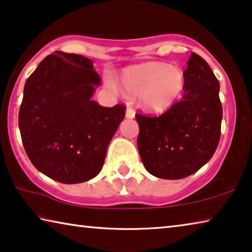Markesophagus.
Returning <instances> with one entry per match:
<instances>
[{
  "label": "esophagus",
  "mask_w": 252,
  "mask_h": 252,
  "mask_svg": "<svg viewBox=\"0 0 252 252\" xmlns=\"http://www.w3.org/2000/svg\"><path fill=\"white\" fill-rule=\"evenodd\" d=\"M135 116V112L134 110L132 108H126V117L127 119H133Z\"/></svg>",
  "instance_id": "esophagus-1"
}]
</instances>
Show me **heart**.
Listing matches in <instances>:
<instances>
[{"instance_id":"heart-1","label":"heart","mask_w":252,"mask_h":252,"mask_svg":"<svg viewBox=\"0 0 252 252\" xmlns=\"http://www.w3.org/2000/svg\"><path fill=\"white\" fill-rule=\"evenodd\" d=\"M105 84L112 91L117 85L111 78ZM120 84L127 96H138V103L151 113L167 111L180 97L186 84V75L178 66L161 62H148L126 67L120 74Z\"/></svg>"}]
</instances>
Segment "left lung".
<instances>
[{
    "label": "left lung",
    "instance_id": "1",
    "mask_svg": "<svg viewBox=\"0 0 252 252\" xmlns=\"http://www.w3.org/2000/svg\"><path fill=\"white\" fill-rule=\"evenodd\" d=\"M187 66L181 101L160 117L135 114L144 167L152 176L168 180L197 172L215 155L220 140L219 81L197 53H191Z\"/></svg>",
    "mask_w": 252,
    "mask_h": 252
}]
</instances>
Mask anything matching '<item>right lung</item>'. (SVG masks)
Returning <instances> with one entry per match:
<instances>
[{
    "label": "right lung",
    "instance_id": "right-lung-1",
    "mask_svg": "<svg viewBox=\"0 0 252 252\" xmlns=\"http://www.w3.org/2000/svg\"><path fill=\"white\" fill-rule=\"evenodd\" d=\"M100 83L92 60L62 51L48 55L28 78L19 127L30 161L46 177L72 185L101 171L126 108L92 100Z\"/></svg>",
    "mask_w": 252,
    "mask_h": 252
}]
</instances>
